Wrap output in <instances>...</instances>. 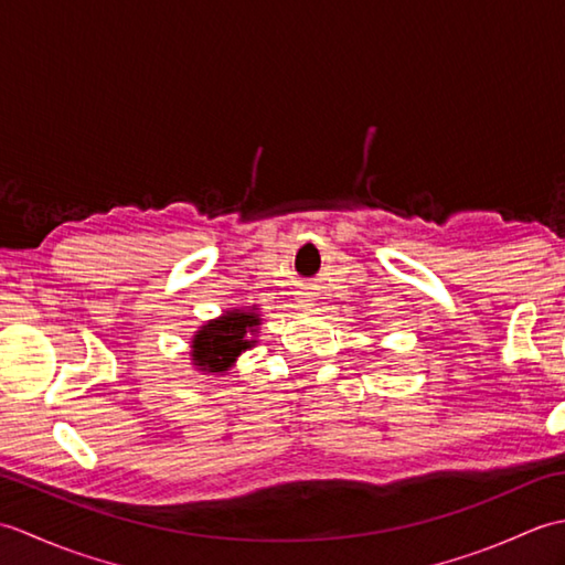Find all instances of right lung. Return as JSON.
<instances>
[{"mask_svg":"<svg viewBox=\"0 0 565 565\" xmlns=\"http://www.w3.org/2000/svg\"><path fill=\"white\" fill-rule=\"evenodd\" d=\"M259 322L257 308L225 310L221 318L209 320L191 340L194 366L206 374H225L235 359L255 342L249 340V334H255Z\"/></svg>","mask_w":565,"mask_h":565,"instance_id":"right-lung-1","label":"right lung"}]
</instances>
